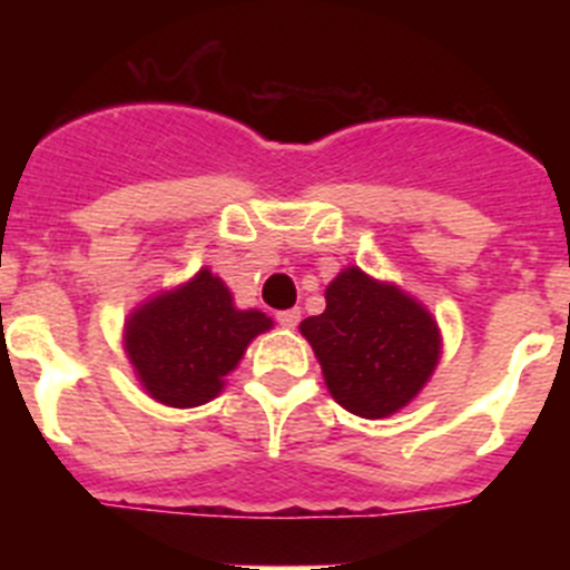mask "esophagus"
<instances>
[{"label":"esophagus","mask_w":570,"mask_h":570,"mask_svg":"<svg viewBox=\"0 0 570 570\" xmlns=\"http://www.w3.org/2000/svg\"><path fill=\"white\" fill-rule=\"evenodd\" d=\"M299 308H288L276 314V322H279L282 328H296V325H299Z\"/></svg>","instance_id":"34e87169"}]
</instances>
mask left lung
I'll list each match as a JSON object with an SVG mask.
<instances>
[{
    "label": "left lung",
    "instance_id": "obj_1",
    "mask_svg": "<svg viewBox=\"0 0 570 570\" xmlns=\"http://www.w3.org/2000/svg\"><path fill=\"white\" fill-rule=\"evenodd\" d=\"M331 396L362 420L396 414L434 376L442 334L431 311L356 265L325 288V311L299 322Z\"/></svg>",
    "mask_w": 570,
    "mask_h": 570
}]
</instances>
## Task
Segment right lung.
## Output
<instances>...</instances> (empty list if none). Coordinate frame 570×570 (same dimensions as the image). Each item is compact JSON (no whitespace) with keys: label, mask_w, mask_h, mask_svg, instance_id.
Segmentation results:
<instances>
[{"label":"right lung","mask_w":570,"mask_h":570,"mask_svg":"<svg viewBox=\"0 0 570 570\" xmlns=\"http://www.w3.org/2000/svg\"><path fill=\"white\" fill-rule=\"evenodd\" d=\"M271 328V316L236 308L228 285L199 268L188 282L139 302L125 320L122 345L150 400L196 407L223 394L225 376Z\"/></svg>","instance_id":"right-lung-1"}]
</instances>
